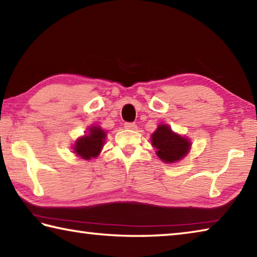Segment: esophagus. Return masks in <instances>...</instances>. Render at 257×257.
Segmentation results:
<instances>
[{"mask_svg": "<svg viewBox=\"0 0 257 257\" xmlns=\"http://www.w3.org/2000/svg\"><path fill=\"white\" fill-rule=\"evenodd\" d=\"M124 128L128 129V130H136L137 124L134 123V122H127V123H124Z\"/></svg>", "mask_w": 257, "mask_h": 257, "instance_id": "1", "label": "esophagus"}]
</instances>
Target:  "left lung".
<instances>
[{
  "instance_id": "left-lung-1",
  "label": "left lung",
  "mask_w": 257,
  "mask_h": 257,
  "mask_svg": "<svg viewBox=\"0 0 257 257\" xmlns=\"http://www.w3.org/2000/svg\"><path fill=\"white\" fill-rule=\"evenodd\" d=\"M151 143L156 149V155L164 163L172 164L185 158L191 149L189 138L173 132L169 124L160 123L151 135Z\"/></svg>"
}]
</instances>
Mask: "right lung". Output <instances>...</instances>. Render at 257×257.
Returning a JSON list of instances; mask_svg holds the SVG:
<instances>
[{
  "label": "right lung",
  "mask_w": 257,
  "mask_h": 257,
  "mask_svg": "<svg viewBox=\"0 0 257 257\" xmlns=\"http://www.w3.org/2000/svg\"><path fill=\"white\" fill-rule=\"evenodd\" d=\"M106 132L99 125H89L84 136L76 139L72 153L85 161L96 159L105 144Z\"/></svg>",
  "instance_id": "obj_1"
}]
</instances>
